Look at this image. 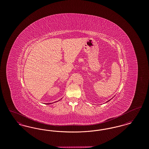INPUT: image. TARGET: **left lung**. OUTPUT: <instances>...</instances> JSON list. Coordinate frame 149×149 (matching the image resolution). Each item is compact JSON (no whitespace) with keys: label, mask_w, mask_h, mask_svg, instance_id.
Wrapping results in <instances>:
<instances>
[{"label":"left lung","mask_w":149,"mask_h":149,"mask_svg":"<svg viewBox=\"0 0 149 149\" xmlns=\"http://www.w3.org/2000/svg\"><path fill=\"white\" fill-rule=\"evenodd\" d=\"M111 99H109V100H108V101H107L106 102V103H107V102H109V101H110V100H111Z\"/></svg>","instance_id":"left-lung-1"}]
</instances>
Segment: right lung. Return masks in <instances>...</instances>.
Returning <instances> with one entry per match:
<instances>
[{"instance_id": "obj_1", "label": "right lung", "mask_w": 149, "mask_h": 149, "mask_svg": "<svg viewBox=\"0 0 149 149\" xmlns=\"http://www.w3.org/2000/svg\"><path fill=\"white\" fill-rule=\"evenodd\" d=\"M60 99V100H61ZM60 100H57V101H56V102H53V103H46V104H52V103H55V102H58V101H60Z\"/></svg>"}]
</instances>
